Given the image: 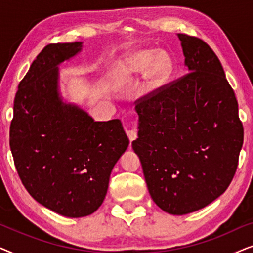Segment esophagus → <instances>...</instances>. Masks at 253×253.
I'll return each instance as SVG.
<instances>
[{"mask_svg": "<svg viewBox=\"0 0 253 253\" xmlns=\"http://www.w3.org/2000/svg\"><path fill=\"white\" fill-rule=\"evenodd\" d=\"M126 134H127V137H129V140H130V141L136 140V138L138 137L137 131H136V130H133V129L127 130V131H126Z\"/></svg>", "mask_w": 253, "mask_h": 253, "instance_id": "obj_1", "label": "esophagus"}]
</instances>
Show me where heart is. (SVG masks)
I'll return each mask as SVG.
<instances>
[{
    "mask_svg": "<svg viewBox=\"0 0 253 253\" xmlns=\"http://www.w3.org/2000/svg\"><path fill=\"white\" fill-rule=\"evenodd\" d=\"M172 71V60L166 50L138 49L127 54L117 68L121 78L145 75L147 91H157L168 81Z\"/></svg>",
    "mask_w": 253,
    "mask_h": 253,
    "instance_id": "b5f03b06",
    "label": "heart"
}]
</instances>
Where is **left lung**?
<instances>
[{
  "label": "left lung",
  "instance_id": "8db88e82",
  "mask_svg": "<svg viewBox=\"0 0 253 253\" xmlns=\"http://www.w3.org/2000/svg\"><path fill=\"white\" fill-rule=\"evenodd\" d=\"M188 75L136 106L141 162L153 202L172 215L196 212L226 191L243 145L235 93L211 47L177 34Z\"/></svg>",
  "mask_w": 253,
  "mask_h": 253
}]
</instances>
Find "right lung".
Listing matches in <instances>:
<instances>
[{
    "instance_id": "obj_1",
    "label": "right lung",
    "mask_w": 253,
    "mask_h": 253,
    "mask_svg": "<svg viewBox=\"0 0 253 253\" xmlns=\"http://www.w3.org/2000/svg\"><path fill=\"white\" fill-rule=\"evenodd\" d=\"M83 50L82 41L48 44L19 83L10 148L20 179L38 203L67 217L101 206L110 172L129 146L120 120L95 122L63 98L60 65Z\"/></svg>"
}]
</instances>
